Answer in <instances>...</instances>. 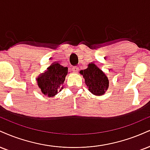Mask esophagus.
<instances>
[{"mask_svg":"<svg viewBox=\"0 0 150 150\" xmlns=\"http://www.w3.org/2000/svg\"><path fill=\"white\" fill-rule=\"evenodd\" d=\"M72 70H73V72H75V73H77V72L79 71V68L77 67V66H74V67L72 68Z\"/></svg>","mask_w":150,"mask_h":150,"instance_id":"obj_1","label":"esophagus"}]
</instances>
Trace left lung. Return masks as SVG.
<instances>
[{
  "label": "left lung",
  "mask_w": 150,
  "mask_h": 150,
  "mask_svg": "<svg viewBox=\"0 0 150 150\" xmlns=\"http://www.w3.org/2000/svg\"><path fill=\"white\" fill-rule=\"evenodd\" d=\"M89 91L93 95L102 96L109 86V80L105 73L94 63H91L84 70H80Z\"/></svg>",
  "instance_id": "obj_1"
}]
</instances>
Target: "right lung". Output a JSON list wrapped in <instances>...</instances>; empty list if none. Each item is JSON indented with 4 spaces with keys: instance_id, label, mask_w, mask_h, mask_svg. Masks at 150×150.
<instances>
[{
    "instance_id": "1",
    "label": "right lung",
    "mask_w": 150,
    "mask_h": 150,
    "mask_svg": "<svg viewBox=\"0 0 150 150\" xmlns=\"http://www.w3.org/2000/svg\"><path fill=\"white\" fill-rule=\"evenodd\" d=\"M67 74V67H64L59 63H54L37 79L41 92L48 97L54 96L63 89L62 85Z\"/></svg>"
}]
</instances>
